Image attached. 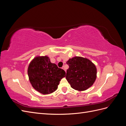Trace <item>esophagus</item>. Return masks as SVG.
Returning <instances> with one entry per match:
<instances>
[{"instance_id":"34e87169","label":"esophagus","mask_w":126,"mask_h":126,"mask_svg":"<svg viewBox=\"0 0 126 126\" xmlns=\"http://www.w3.org/2000/svg\"><path fill=\"white\" fill-rule=\"evenodd\" d=\"M62 68H63V69L64 70V71H65L66 72V68H65V67H64V66H63V67H62Z\"/></svg>"}]
</instances>
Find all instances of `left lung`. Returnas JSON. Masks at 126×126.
Here are the masks:
<instances>
[{
	"mask_svg": "<svg viewBox=\"0 0 126 126\" xmlns=\"http://www.w3.org/2000/svg\"><path fill=\"white\" fill-rule=\"evenodd\" d=\"M69 66L66 78L72 88L86 90L92 86L97 77V69L94 64L87 58L75 57L67 62Z\"/></svg>",
	"mask_w": 126,
	"mask_h": 126,
	"instance_id": "obj_1",
	"label": "left lung"
}]
</instances>
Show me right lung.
<instances>
[{
	"label": "right lung",
	"instance_id": "obj_1",
	"mask_svg": "<svg viewBox=\"0 0 126 126\" xmlns=\"http://www.w3.org/2000/svg\"><path fill=\"white\" fill-rule=\"evenodd\" d=\"M28 75L34 89L46 94L57 89L61 79L66 76V72L51 63L47 56H42L36 57L30 63Z\"/></svg>",
	"mask_w": 126,
	"mask_h": 126
}]
</instances>
